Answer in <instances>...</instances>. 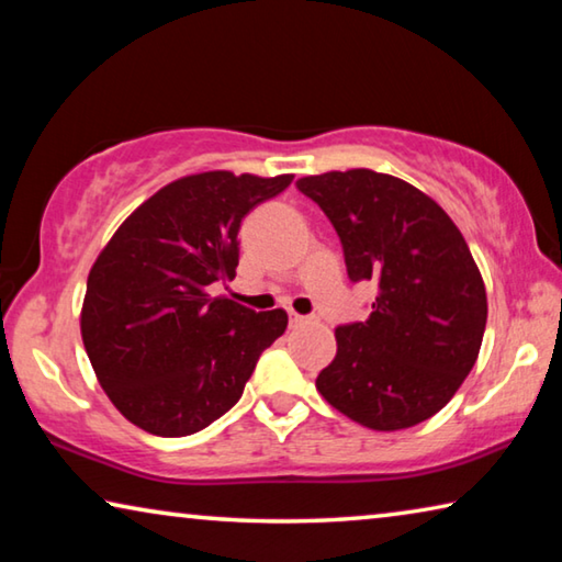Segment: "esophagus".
Returning a JSON list of instances; mask_svg holds the SVG:
<instances>
[{"instance_id": "esophagus-1", "label": "esophagus", "mask_w": 562, "mask_h": 562, "mask_svg": "<svg viewBox=\"0 0 562 562\" xmlns=\"http://www.w3.org/2000/svg\"><path fill=\"white\" fill-rule=\"evenodd\" d=\"M307 322H310V317L297 315V312H290V327H302V325H307Z\"/></svg>"}]
</instances>
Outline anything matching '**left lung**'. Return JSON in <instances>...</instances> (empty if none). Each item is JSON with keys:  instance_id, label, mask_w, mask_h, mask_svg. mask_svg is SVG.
Listing matches in <instances>:
<instances>
[{"instance_id": "obj_1", "label": "left lung", "mask_w": 562, "mask_h": 562, "mask_svg": "<svg viewBox=\"0 0 562 562\" xmlns=\"http://www.w3.org/2000/svg\"><path fill=\"white\" fill-rule=\"evenodd\" d=\"M297 188L335 225L349 280L376 284L369 317L337 327L317 392L374 431L426 422L459 392L486 329V284L461 231L434 198L369 168Z\"/></svg>"}]
</instances>
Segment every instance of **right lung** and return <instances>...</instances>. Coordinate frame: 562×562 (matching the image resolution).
I'll return each instance as SVG.
<instances>
[{"mask_svg":"<svg viewBox=\"0 0 562 562\" xmlns=\"http://www.w3.org/2000/svg\"><path fill=\"white\" fill-rule=\"evenodd\" d=\"M290 173L183 176L140 203L91 265L81 339L111 404L148 434L205 429L243 396L288 312H255L207 284L233 280L243 217Z\"/></svg>","mask_w":562,"mask_h":562,"instance_id":"right-lung-1","label":"right lung"}]
</instances>
